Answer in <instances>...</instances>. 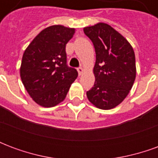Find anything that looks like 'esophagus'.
I'll return each mask as SVG.
<instances>
[{"mask_svg": "<svg viewBox=\"0 0 158 158\" xmlns=\"http://www.w3.org/2000/svg\"><path fill=\"white\" fill-rule=\"evenodd\" d=\"M77 70H78V73H79V75H82V73H84V69L83 68H79Z\"/></svg>", "mask_w": 158, "mask_h": 158, "instance_id": "34e87169", "label": "esophagus"}]
</instances>
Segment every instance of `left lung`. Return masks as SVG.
I'll return each instance as SVG.
<instances>
[{
  "instance_id": "8db88e82",
  "label": "left lung",
  "mask_w": 158,
  "mask_h": 158,
  "mask_svg": "<svg viewBox=\"0 0 158 158\" xmlns=\"http://www.w3.org/2000/svg\"><path fill=\"white\" fill-rule=\"evenodd\" d=\"M96 51L94 87L86 92L97 108L109 110L122 102L136 76L135 56L129 41L111 26L98 23L84 28Z\"/></svg>"
}]
</instances>
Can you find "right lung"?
<instances>
[{
  "label": "right lung",
  "instance_id": "1",
  "mask_svg": "<svg viewBox=\"0 0 158 158\" xmlns=\"http://www.w3.org/2000/svg\"><path fill=\"white\" fill-rule=\"evenodd\" d=\"M75 29L62 25L45 28L33 40L23 55L20 77L27 92L38 105L56 106L65 99L78 77L67 65L66 45Z\"/></svg>",
  "mask_w": 158,
  "mask_h": 158
}]
</instances>
